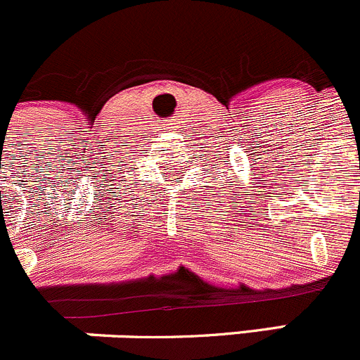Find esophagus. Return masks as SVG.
<instances>
[{
    "mask_svg": "<svg viewBox=\"0 0 360 360\" xmlns=\"http://www.w3.org/2000/svg\"><path fill=\"white\" fill-rule=\"evenodd\" d=\"M179 124H180L179 117H172V119L168 120V124H166V126H169L172 129H175V127H179Z\"/></svg>",
    "mask_w": 360,
    "mask_h": 360,
    "instance_id": "1",
    "label": "esophagus"
}]
</instances>
